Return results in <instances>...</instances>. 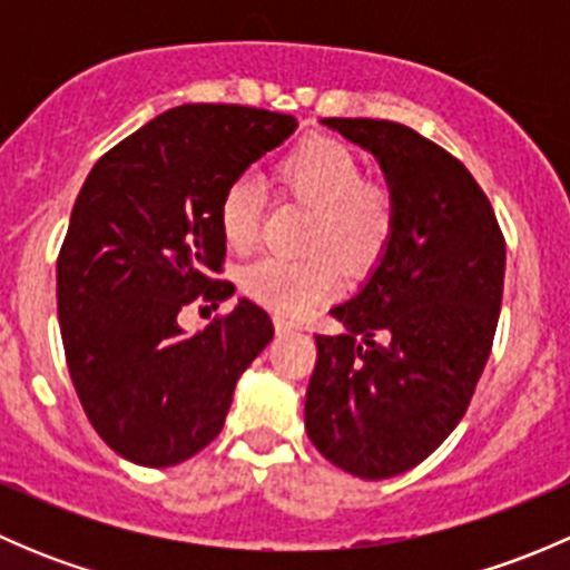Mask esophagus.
I'll use <instances>...</instances> for the list:
<instances>
[{
	"instance_id": "1",
	"label": "esophagus",
	"mask_w": 570,
	"mask_h": 570,
	"mask_svg": "<svg viewBox=\"0 0 570 570\" xmlns=\"http://www.w3.org/2000/svg\"><path fill=\"white\" fill-rule=\"evenodd\" d=\"M275 331H278V333H295L297 331V322L284 320V317H275Z\"/></svg>"
}]
</instances>
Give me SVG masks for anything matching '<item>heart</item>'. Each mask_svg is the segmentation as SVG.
I'll list each match as a JSON object with an SVG mask.
<instances>
[{
  "instance_id": "obj_1",
  "label": "heart",
  "mask_w": 570,
  "mask_h": 570,
  "mask_svg": "<svg viewBox=\"0 0 570 570\" xmlns=\"http://www.w3.org/2000/svg\"><path fill=\"white\" fill-rule=\"evenodd\" d=\"M278 181L292 198L314 209L306 237V250L314 256L301 262L258 258L243 269L239 286L250 301L281 317H303L338 289V264L358 275L386 256L396 232V200L386 184L366 181L358 154L333 137H312L292 148L278 165ZM258 223L256 189L237 178L217 200V226L226 248L239 256L250 253L258 243Z\"/></svg>"
}]
</instances>
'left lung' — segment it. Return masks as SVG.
<instances>
[{
  "label": "left lung",
  "mask_w": 570,
  "mask_h": 570,
  "mask_svg": "<svg viewBox=\"0 0 570 570\" xmlns=\"http://www.w3.org/2000/svg\"><path fill=\"white\" fill-rule=\"evenodd\" d=\"M322 124L375 154L396 232L364 289L331 308L347 331L314 336L306 433L338 469L386 480L439 450L469 407L502 308L504 237L461 159L411 126Z\"/></svg>",
  "instance_id": "1"
}]
</instances>
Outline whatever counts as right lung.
Here are the masks:
<instances>
[{"mask_svg": "<svg viewBox=\"0 0 570 570\" xmlns=\"http://www.w3.org/2000/svg\"><path fill=\"white\" fill-rule=\"evenodd\" d=\"M297 129L292 115L184 105L148 120L94 165L57 256V317L79 402L109 450L148 469L217 439L234 386L273 338L239 301L198 333L178 314L234 295L217 200Z\"/></svg>", "mask_w": 570, "mask_h": 570, "instance_id": "obj_1", "label": "right lung"}]
</instances>
